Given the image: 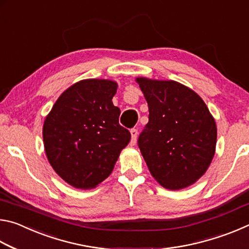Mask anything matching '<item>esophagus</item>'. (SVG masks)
I'll return each instance as SVG.
<instances>
[{"mask_svg": "<svg viewBox=\"0 0 249 249\" xmlns=\"http://www.w3.org/2000/svg\"><path fill=\"white\" fill-rule=\"evenodd\" d=\"M130 135H132V144L134 145L137 141V136H138V130L136 128H132L130 129Z\"/></svg>", "mask_w": 249, "mask_h": 249, "instance_id": "obj_1", "label": "esophagus"}]
</instances>
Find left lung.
Here are the masks:
<instances>
[{"label": "left lung", "mask_w": 249, "mask_h": 249, "mask_svg": "<svg viewBox=\"0 0 249 249\" xmlns=\"http://www.w3.org/2000/svg\"><path fill=\"white\" fill-rule=\"evenodd\" d=\"M136 81L149 109L138 147L150 174L169 190L187 188L205 174L215 154V120L204 101L183 84Z\"/></svg>", "instance_id": "left-lung-1"}]
</instances>
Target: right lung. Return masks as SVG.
Here are the masks:
<instances>
[{"instance_id": "add662e5", "label": "right lung", "mask_w": 249, "mask_h": 249, "mask_svg": "<svg viewBox=\"0 0 249 249\" xmlns=\"http://www.w3.org/2000/svg\"><path fill=\"white\" fill-rule=\"evenodd\" d=\"M116 90L112 80H81L59 96L44 122L48 161L74 188L93 189L107 179L130 141L112 102Z\"/></svg>"}]
</instances>
